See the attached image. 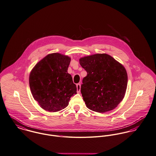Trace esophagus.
I'll return each instance as SVG.
<instances>
[{
    "instance_id": "34e87169",
    "label": "esophagus",
    "mask_w": 156,
    "mask_h": 156,
    "mask_svg": "<svg viewBox=\"0 0 156 156\" xmlns=\"http://www.w3.org/2000/svg\"><path fill=\"white\" fill-rule=\"evenodd\" d=\"M76 88H77V92H80L81 90V84L80 83L76 84Z\"/></svg>"
}]
</instances>
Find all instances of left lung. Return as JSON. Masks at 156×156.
Returning <instances> with one entry per match:
<instances>
[{
	"instance_id": "1",
	"label": "left lung",
	"mask_w": 156,
	"mask_h": 156,
	"mask_svg": "<svg viewBox=\"0 0 156 156\" xmlns=\"http://www.w3.org/2000/svg\"><path fill=\"white\" fill-rule=\"evenodd\" d=\"M80 64L87 73L81 88L87 107L97 112L117 107L127 87V73L123 65L106 54L84 56Z\"/></svg>"
}]
</instances>
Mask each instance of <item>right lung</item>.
Masks as SVG:
<instances>
[{"label": "right lung", "mask_w": 156, "mask_h": 156, "mask_svg": "<svg viewBox=\"0 0 156 156\" xmlns=\"http://www.w3.org/2000/svg\"><path fill=\"white\" fill-rule=\"evenodd\" d=\"M70 62V57L53 53L46 55L31 71L30 89L35 100L44 110H62L76 94V85L67 71Z\"/></svg>", "instance_id": "add662e5"}]
</instances>
